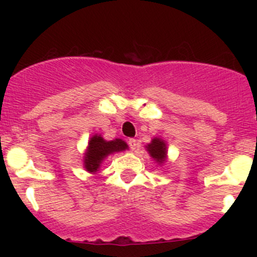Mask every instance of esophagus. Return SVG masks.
<instances>
[{"label": "esophagus", "instance_id": "obj_1", "mask_svg": "<svg viewBox=\"0 0 257 257\" xmlns=\"http://www.w3.org/2000/svg\"><path fill=\"white\" fill-rule=\"evenodd\" d=\"M128 144H129V146H131V149L133 150V151L138 149V141L135 140V139H129Z\"/></svg>", "mask_w": 257, "mask_h": 257}]
</instances>
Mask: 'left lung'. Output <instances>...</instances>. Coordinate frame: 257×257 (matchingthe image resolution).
I'll list each match as a JSON object with an SVG mask.
<instances>
[{"instance_id": "1", "label": "left lung", "mask_w": 257, "mask_h": 257, "mask_svg": "<svg viewBox=\"0 0 257 257\" xmlns=\"http://www.w3.org/2000/svg\"><path fill=\"white\" fill-rule=\"evenodd\" d=\"M146 150L157 163L163 164L167 161V144L163 139L153 138L151 143L147 144Z\"/></svg>"}]
</instances>
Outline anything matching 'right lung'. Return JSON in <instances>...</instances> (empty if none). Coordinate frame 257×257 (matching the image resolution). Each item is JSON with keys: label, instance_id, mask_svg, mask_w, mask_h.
Returning a JSON list of instances; mask_svg holds the SVG:
<instances>
[{"label": "right lung", "instance_id": "add662e5", "mask_svg": "<svg viewBox=\"0 0 257 257\" xmlns=\"http://www.w3.org/2000/svg\"><path fill=\"white\" fill-rule=\"evenodd\" d=\"M128 145L122 139L106 141L101 135H94L88 143L87 152L84 155V168L87 172L96 173L102 161L114 152L124 151Z\"/></svg>", "mask_w": 257, "mask_h": 257}]
</instances>
